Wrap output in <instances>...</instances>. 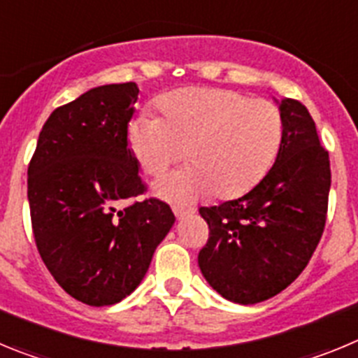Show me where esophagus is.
<instances>
[{
    "mask_svg": "<svg viewBox=\"0 0 358 358\" xmlns=\"http://www.w3.org/2000/svg\"><path fill=\"white\" fill-rule=\"evenodd\" d=\"M172 210H173V213H176V217H177V218H182V217H186V215L194 213V210H192V208L179 206V204H173Z\"/></svg>",
    "mask_w": 358,
    "mask_h": 358,
    "instance_id": "esophagus-1",
    "label": "esophagus"
}]
</instances>
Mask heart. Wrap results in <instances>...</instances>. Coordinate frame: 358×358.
Wrapping results in <instances>:
<instances>
[{"mask_svg": "<svg viewBox=\"0 0 358 358\" xmlns=\"http://www.w3.org/2000/svg\"><path fill=\"white\" fill-rule=\"evenodd\" d=\"M159 116L143 115L129 131L147 176H161L185 157L192 166L163 177L156 192L189 201L213 192L229 199L251 189L276 159L283 120L274 103L229 90L189 87L161 98Z\"/></svg>", "mask_w": 358, "mask_h": 358, "instance_id": "b5f03b06", "label": "heart"}]
</instances>
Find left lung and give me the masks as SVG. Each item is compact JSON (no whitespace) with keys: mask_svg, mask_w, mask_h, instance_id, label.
Listing matches in <instances>:
<instances>
[{"mask_svg":"<svg viewBox=\"0 0 358 358\" xmlns=\"http://www.w3.org/2000/svg\"><path fill=\"white\" fill-rule=\"evenodd\" d=\"M280 110L283 138L267 176L243 197L199 208L210 229L199 267L220 296L240 305L285 290L308 265L327 224L328 150L301 102L287 98Z\"/></svg>","mask_w":358,"mask_h":358,"instance_id":"obj_1","label":"left lung"}]
</instances>
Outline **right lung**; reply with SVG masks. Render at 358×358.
<instances>
[{
    "label": "right lung",
    "mask_w": 358,
    "mask_h": 358,
    "mask_svg": "<svg viewBox=\"0 0 358 358\" xmlns=\"http://www.w3.org/2000/svg\"><path fill=\"white\" fill-rule=\"evenodd\" d=\"M138 93L134 82L100 85L57 107L28 164L37 251L57 283L90 306L115 305L140 285L176 222L166 202L140 199L147 185L127 140Z\"/></svg>",
    "instance_id": "obj_1"
}]
</instances>
